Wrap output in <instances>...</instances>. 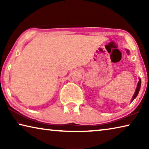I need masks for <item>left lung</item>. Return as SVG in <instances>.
I'll list each match as a JSON object with an SVG mask.
<instances>
[{
    "mask_svg": "<svg viewBox=\"0 0 149 149\" xmlns=\"http://www.w3.org/2000/svg\"><path fill=\"white\" fill-rule=\"evenodd\" d=\"M127 52H128V50H127ZM141 79H139V81L138 82V84H137V89H136V91H135V94H134V95H133V99H132V101H133V100H134L135 98H136V97H137V95H138V93H139V90H140V87H141Z\"/></svg>",
    "mask_w": 149,
    "mask_h": 149,
    "instance_id": "8db88e82",
    "label": "left lung"
}]
</instances>
